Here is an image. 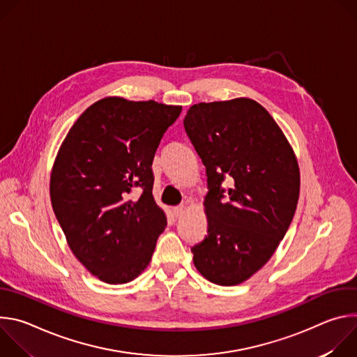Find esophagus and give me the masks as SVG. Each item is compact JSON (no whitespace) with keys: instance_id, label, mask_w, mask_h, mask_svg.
I'll list each match as a JSON object with an SVG mask.
<instances>
[{"instance_id":"1","label":"esophagus","mask_w":357,"mask_h":357,"mask_svg":"<svg viewBox=\"0 0 357 357\" xmlns=\"http://www.w3.org/2000/svg\"><path fill=\"white\" fill-rule=\"evenodd\" d=\"M183 212H185V206H183V205H179V206H175V208H174V215H175V218H181V216L183 215Z\"/></svg>"}]
</instances>
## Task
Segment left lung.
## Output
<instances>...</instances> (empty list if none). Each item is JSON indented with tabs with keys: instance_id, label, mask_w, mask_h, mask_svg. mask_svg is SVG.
Listing matches in <instances>:
<instances>
[{
	"instance_id": "obj_1",
	"label": "left lung",
	"mask_w": 357,
	"mask_h": 357,
	"mask_svg": "<svg viewBox=\"0 0 357 357\" xmlns=\"http://www.w3.org/2000/svg\"><path fill=\"white\" fill-rule=\"evenodd\" d=\"M185 131L206 167L208 236L190 250L197 271L237 285L274 254L295 215L299 168L270 113L251 98L193 105ZM227 178L231 188L221 185Z\"/></svg>"
}]
</instances>
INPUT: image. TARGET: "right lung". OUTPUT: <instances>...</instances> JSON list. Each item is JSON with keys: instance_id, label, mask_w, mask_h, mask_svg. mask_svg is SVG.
I'll return each instance as SVG.
<instances>
[{"instance_id": "add662e5", "label": "right lung", "mask_w": 357, "mask_h": 357, "mask_svg": "<svg viewBox=\"0 0 357 357\" xmlns=\"http://www.w3.org/2000/svg\"><path fill=\"white\" fill-rule=\"evenodd\" d=\"M181 112L154 100L106 97L76 120L59 148L50 175L52 208L76 259L103 282L137 278L167 227L152 196L151 167Z\"/></svg>"}]
</instances>
